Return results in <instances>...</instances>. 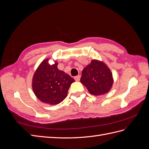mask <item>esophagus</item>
Instances as JSON below:
<instances>
[{
  "mask_svg": "<svg viewBox=\"0 0 149 149\" xmlns=\"http://www.w3.org/2000/svg\"><path fill=\"white\" fill-rule=\"evenodd\" d=\"M80 78H81V76L80 75H78V76H75L74 78L76 81H79L80 80Z\"/></svg>",
  "mask_w": 149,
  "mask_h": 149,
  "instance_id": "1",
  "label": "esophagus"
}]
</instances>
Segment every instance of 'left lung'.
I'll return each instance as SVG.
<instances>
[{
	"instance_id": "8db88e82",
	"label": "left lung",
	"mask_w": 149,
	"mask_h": 149,
	"mask_svg": "<svg viewBox=\"0 0 149 149\" xmlns=\"http://www.w3.org/2000/svg\"><path fill=\"white\" fill-rule=\"evenodd\" d=\"M80 81L89 93L100 96L109 92L114 83L111 70L103 61L93 60L83 69Z\"/></svg>"
}]
</instances>
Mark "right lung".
Segmentation results:
<instances>
[{
    "label": "right lung",
    "instance_id": "1",
    "mask_svg": "<svg viewBox=\"0 0 149 149\" xmlns=\"http://www.w3.org/2000/svg\"><path fill=\"white\" fill-rule=\"evenodd\" d=\"M48 61V58L44 60L36 70L32 78V89L39 100L55 105L66 97L70 85L75 81L58 70V62L50 65Z\"/></svg>",
    "mask_w": 149,
    "mask_h": 149
}]
</instances>
